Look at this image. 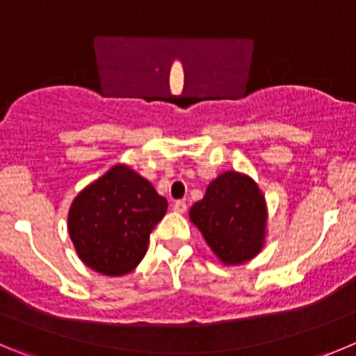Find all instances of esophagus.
<instances>
[{"label": "esophagus", "mask_w": 356, "mask_h": 356, "mask_svg": "<svg viewBox=\"0 0 356 356\" xmlns=\"http://www.w3.org/2000/svg\"><path fill=\"white\" fill-rule=\"evenodd\" d=\"M174 211L179 212V214H184V212L188 211V204H186L184 200H177L174 204Z\"/></svg>", "instance_id": "34e87169"}]
</instances>
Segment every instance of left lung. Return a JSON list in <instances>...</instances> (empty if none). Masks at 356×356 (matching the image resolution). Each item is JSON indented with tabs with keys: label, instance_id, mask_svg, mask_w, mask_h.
Instances as JSON below:
<instances>
[{
	"label": "left lung",
	"instance_id": "1",
	"mask_svg": "<svg viewBox=\"0 0 356 356\" xmlns=\"http://www.w3.org/2000/svg\"><path fill=\"white\" fill-rule=\"evenodd\" d=\"M267 219L264 191L253 177L237 170L219 174L189 209V221L225 267L248 264L264 251Z\"/></svg>",
	"mask_w": 356,
	"mask_h": 356
}]
</instances>
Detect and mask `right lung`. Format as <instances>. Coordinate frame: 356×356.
I'll return each mask as SVG.
<instances>
[{"label": "right lung", "instance_id": "obj_1", "mask_svg": "<svg viewBox=\"0 0 356 356\" xmlns=\"http://www.w3.org/2000/svg\"><path fill=\"white\" fill-rule=\"evenodd\" d=\"M168 202L124 163H118L73 198L68 234L82 264L111 277L137 268Z\"/></svg>", "mask_w": 356, "mask_h": 356}]
</instances>
